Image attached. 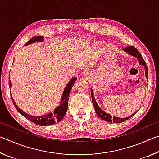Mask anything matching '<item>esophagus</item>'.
<instances>
[{
	"mask_svg": "<svg viewBox=\"0 0 159 159\" xmlns=\"http://www.w3.org/2000/svg\"><path fill=\"white\" fill-rule=\"evenodd\" d=\"M90 74V72L88 71H83L82 74H81L82 76H84V77H89Z\"/></svg>",
	"mask_w": 159,
	"mask_h": 159,
	"instance_id": "34e87169",
	"label": "esophagus"
}]
</instances>
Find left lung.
Returning a JSON list of instances; mask_svg holds the SVG:
<instances>
[{
	"mask_svg": "<svg viewBox=\"0 0 159 159\" xmlns=\"http://www.w3.org/2000/svg\"><path fill=\"white\" fill-rule=\"evenodd\" d=\"M123 50L125 51V52L128 53L129 55H130L133 57H136L138 59L139 61V64L140 65L144 66L145 68V76H146V78L147 79L148 77V69H147V66L145 61L144 60L143 57L141 55V54L139 52V51L136 49L135 48H134L133 46H128L125 48ZM90 91H91V96H92V102L94 106V108H95V111L97 113V114L98 115V116L101 118V119L105 120L107 122H109V123H122L123 121H125L126 120H128L130 118V117L133 116L134 114H136V112L134 113V114H132L131 116L128 117H125V118H120V117H116V116H114L110 115L109 114H107V112L103 111L100 107H99V105L97 103V102L95 100V98H94V94H93V90L92 88H90Z\"/></svg>",
	"mask_w": 159,
	"mask_h": 159,
	"instance_id": "8db88e82",
	"label": "left lung"
}]
</instances>
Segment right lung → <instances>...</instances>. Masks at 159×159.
I'll return each mask as SVG.
<instances>
[{"label": "right lung", "instance_id": "add662e5", "mask_svg": "<svg viewBox=\"0 0 159 159\" xmlns=\"http://www.w3.org/2000/svg\"><path fill=\"white\" fill-rule=\"evenodd\" d=\"M43 41H44L43 36H35L32 38V39L29 40V41L26 43L25 45L26 46V45H29L35 42H43ZM76 79H77L76 77H73L71 80H69V82L67 83L65 88H64L59 106L57 107V108H55V110H53L52 111L48 113V114L35 116H32V115L26 114V113L22 111L21 109L19 108L17 104H15L14 99L12 98V94H10L12 97V100L13 102V104H14L16 109L17 110V111L20 113V114H21L26 118H27V119L30 120V121L35 123V124L39 125H42V126H47V125L55 124V123H56L57 122V123L60 122V120L62 119L64 116L65 115V114L66 113L67 108H68L69 94L71 93V88L74 86V83L76 82ZM12 85V83L10 81V80H9V86H10V91H11Z\"/></svg>", "mask_w": 159, "mask_h": 159}]
</instances>
